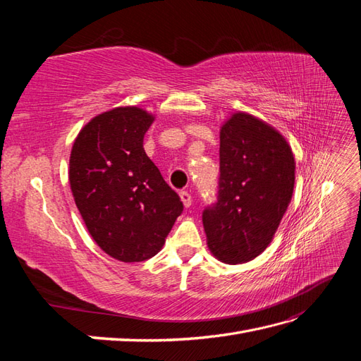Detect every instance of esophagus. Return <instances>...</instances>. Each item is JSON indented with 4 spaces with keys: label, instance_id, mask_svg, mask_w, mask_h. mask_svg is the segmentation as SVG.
<instances>
[{
    "label": "esophagus",
    "instance_id": "34e87169",
    "mask_svg": "<svg viewBox=\"0 0 361 361\" xmlns=\"http://www.w3.org/2000/svg\"><path fill=\"white\" fill-rule=\"evenodd\" d=\"M179 195H180V200H182L183 206H185V207H190V206H191V203H192L191 194H190L188 191H180V192H179Z\"/></svg>",
    "mask_w": 361,
    "mask_h": 361
}]
</instances>
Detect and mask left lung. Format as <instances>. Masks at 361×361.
I'll list each match as a JSON object with an SVG mask.
<instances>
[{
  "label": "left lung",
  "mask_w": 361,
  "mask_h": 361,
  "mask_svg": "<svg viewBox=\"0 0 361 361\" xmlns=\"http://www.w3.org/2000/svg\"><path fill=\"white\" fill-rule=\"evenodd\" d=\"M295 159L279 130L238 111L220 129L218 199L202 220L211 253L245 264L274 238L292 199Z\"/></svg>",
  "instance_id": "8db88e82"
}]
</instances>
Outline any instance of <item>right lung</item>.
I'll list each match as a JSON object with an SVG mask.
<instances>
[{
	"label": "right lung",
	"instance_id": "add662e5",
	"mask_svg": "<svg viewBox=\"0 0 361 361\" xmlns=\"http://www.w3.org/2000/svg\"><path fill=\"white\" fill-rule=\"evenodd\" d=\"M154 120L143 108H113L80 130L71 152V190L87 231L122 262L155 256L183 211L143 147Z\"/></svg>",
	"mask_w": 361,
	"mask_h": 361
}]
</instances>
